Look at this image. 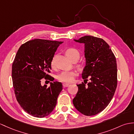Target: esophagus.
I'll use <instances>...</instances> for the list:
<instances>
[{
  "label": "esophagus",
  "instance_id": "obj_1",
  "mask_svg": "<svg viewBox=\"0 0 134 134\" xmlns=\"http://www.w3.org/2000/svg\"><path fill=\"white\" fill-rule=\"evenodd\" d=\"M63 86L64 87H68V86H69V83H63Z\"/></svg>",
  "mask_w": 134,
  "mask_h": 134
}]
</instances>
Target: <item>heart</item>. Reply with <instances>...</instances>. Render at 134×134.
Returning <instances> with one entry per match:
<instances>
[{"label": "heart", "mask_w": 134, "mask_h": 134, "mask_svg": "<svg viewBox=\"0 0 134 134\" xmlns=\"http://www.w3.org/2000/svg\"><path fill=\"white\" fill-rule=\"evenodd\" d=\"M66 54L70 60H73V58H77L78 60L80 56L79 51L73 48L68 49L66 51ZM55 59H56V56H54L52 59L51 65L52 68L55 66ZM80 67L81 68L82 66H81V65H80ZM76 75L77 73L74 71H64L58 74L57 78L61 82L69 83L72 82L74 80V77Z\"/></svg>", "instance_id": "obj_1"}]
</instances>
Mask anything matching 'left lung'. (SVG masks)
<instances>
[{
	"label": "left lung",
	"instance_id": "obj_1",
	"mask_svg": "<svg viewBox=\"0 0 134 134\" xmlns=\"http://www.w3.org/2000/svg\"><path fill=\"white\" fill-rule=\"evenodd\" d=\"M76 42L85 44L86 65L82 77L85 82L77 85L78 92L73 99L76 109L86 116L100 113L108 106L117 86L116 58L103 39L85 36ZM90 82L87 85V78Z\"/></svg>",
	"mask_w": 134,
	"mask_h": 134
}]
</instances>
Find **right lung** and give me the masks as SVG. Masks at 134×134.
Wrapping results in <instances>:
<instances>
[{
    "label": "right lung",
    "instance_id": "obj_1",
    "mask_svg": "<svg viewBox=\"0 0 134 134\" xmlns=\"http://www.w3.org/2000/svg\"><path fill=\"white\" fill-rule=\"evenodd\" d=\"M62 41L34 39L22 44L12 66V78L15 97L25 112L44 118L52 112L63 90L61 82L48 74L51 63ZM42 78L52 81L50 86L41 84Z\"/></svg>",
    "mask_w": 134,
    "mask_h": 134
}]
</instances>
